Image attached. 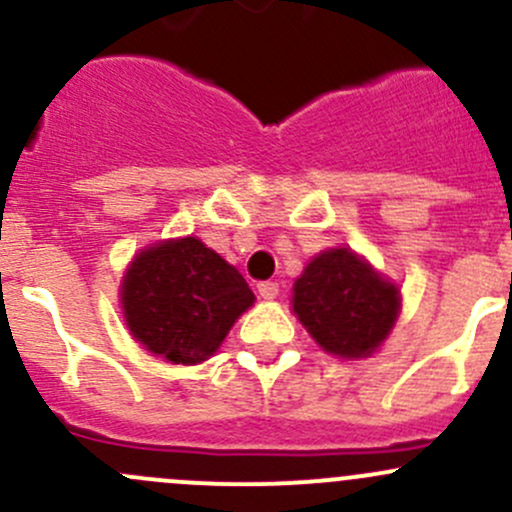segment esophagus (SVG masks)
<instances>
[{"mask_svg": "<svg viewBox=\"0 0 512 512\" xmlns=\"http://www.w3.org/2000/svg\"><path fill=\"white\" fill-rule=\"evenodd\" d=\"M257 292H260L262 299H275L280 294V287H277V282H260Z\"/></svg>", "mask_w": 512, "mask_h": 512, "instance_id": "obj_1", "label": "esophagus"}]
</instances>
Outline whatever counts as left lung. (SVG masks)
I'll return each mask as SVG.
<instances>
[{"label":"left lung","instance_id":"left-lung-1","mask_svg":"<svg viewBox=\"0 0 512 512\" xmlns=\"http://www.w3.org/2000/svg\"><path fill=\"white\" fill-rule=\"evenodd\" d=\"M294 314L329 354L359 359L389 337L399 289L347 247L314 257L294 282Z\"/></svg>","mask_w":512,"mask_h":512}]
</instances>
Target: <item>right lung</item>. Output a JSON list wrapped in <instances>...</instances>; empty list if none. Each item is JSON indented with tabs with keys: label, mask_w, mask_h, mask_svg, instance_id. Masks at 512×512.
<instances>
[{
	"label": "right lung",
	"mask_w": 512,
	"mask_h": 512,
	"mask_svg": "<svg viewBox=\"0 0 512 512\" xmlns=\"http://www.w3.org/2000/svg\"><path fill=\"white\" fill-rule=\"evenodd\" d=\"M131 334L173 364H198L255 302L240 272L198 237L158 242L128 267L121 287Z\"/></svg>",
	"instance_id": "1"
}]
</instances>
